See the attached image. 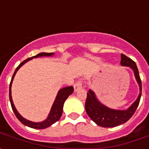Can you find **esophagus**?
Segmentation results:
<instances>
[{"label": "esophagus", "mask_w": 149, "mask_h": 149, "mask_svg": "<svg viewBox=\"0 0 149 149\" xmlns=\"http://www.w3.org/2000/svg\"><path fill=\"white\" fill-rule=\"evenodd\" d=\"M82 85H83V81L81 79H79L77 80V82L74 84V91H79V89L82 88Z\"/></svg>", "instance_id": "34e87169"}]
</instances>
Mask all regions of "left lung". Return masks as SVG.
<instances>
[{"instance_id":"obj_1","label":"left lung","mask_w":149,"mask_h":149,"mask_svg":"<svg viewBox=\"0 0 149 149\" xmlns=\"http://www.w3.org/2000/svg\"><path fill=\"white\" fill-rule=\"evenodd\" d=\"M120 65L129 66L133 70L137 82L139 85L140 93L134 104L127 110L118 111V110L108 108L106 106L100 104L98 101V100L96 98L94 93L90 90L89 93H87V97H86V103H85V109L89 117L91 118V120L101 127H113L127 122L133 116L140 102L141 96V80L139 76V70L137 67L136 63L132 59L128 58L127 56L124 54H121Z\"/></svg>"}]
</instances>
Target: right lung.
<instances>
[{"label":"right lung","instance_id":"obj_1","mask_svg":"<svg viewBox=\"0 0 149 149\" xmlns=\"http://www.w3.org/2000/svg\"><path fill=\"white\" fill-rule=\"evenodd\" d=\"M52 55H53L52 52L51 53H47V52H42V53H39L38 55H36L35 56H32L31 58H29L25 59L24 61H23L22 63H20L19 65L16 68V70H15V72H14V74H13V77L11 78V80H10V87H9V98H10V105H11V107H12V110L14 111V113H15V116L17 117V118L18 120L21 121V122L23 124V125H26L28 127H32V128H36V129H44V128H46V127H49L51 126L52 125H53L54 123H56V121H58L59 120V118H61V116H62V113H63V104H64V102L69 96L70 94H72L73 93V86H66V87H64V88L61 89L60 91H58V94L56 96V98L55 100V101H54V104L52 107L51 111H50L49 114L48 116L47 119L42 122H38V123H36V122H31L30 120H26L25 118H24L22 116H21L19 114V113L17 112L16 108H15V105L13 104L12 101V98H11V91H10V89H11V84H12L13 79H14V77H15V73L17 72V71L18 70L21 66L22 65H24V63H27L28 61L31 59V58H37L38 56H50Z\"/></svg>","mask_w":149,"mask_h":149}]
</instances>
